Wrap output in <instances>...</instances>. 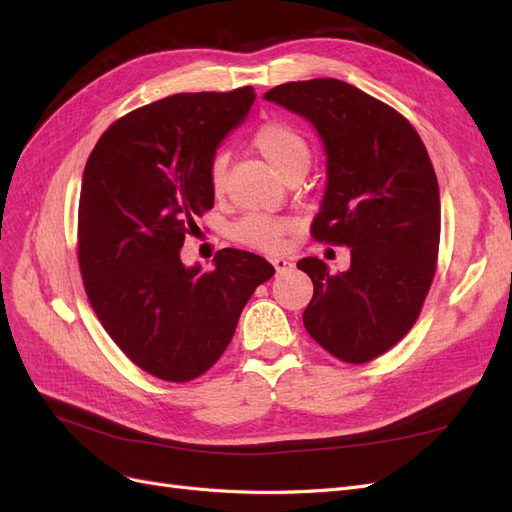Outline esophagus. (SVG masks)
I'll use <instances>...</instances> for the list:
<instances>
[{"label":"esophagus","mask_w":512,"mask_h":512,"mask_svg":"<svg viewBox=\"0 0 512 512\" xmlns=\"http://www.w3.org/2000/svg\"><path fill=\"white\" fill-rule=\"evenodd\" d=\"M271 265L275 267V271H277V273H280V271H286V269H290V267H292V258L273 256V258H271Z\"/></svg>","instance_id":"esophagus-1"}]
</instances>
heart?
<instances>
[{"label": "heart", "mask_w": 512, "mask_h": 512, "mask_svg": "<svg viewBox=\"0 0 512 512\" xmlns=\"http://www.w3.org/2000/svg\"><path fill=\"white\" fill-rule=\"evenodd\" d=\"M254 147L284 179L301 168H307L309 158H312L305 136L297 128L282 121H269L265 126H260L254 134ZM226 166L228 158L222 151L215 153L209 162V185L213 194H222L224 190ZM288 228L290 224L286 220L252 213L232 226V237L239 243L256 247V250L277 252L284 245Z\"/></svg>", "instance_id": "1"}]
</instances>
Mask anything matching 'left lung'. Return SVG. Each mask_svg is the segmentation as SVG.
<instances>
[{"instance_id":"left-lung-1","label":"left lung","mask_w":512,"mask_h":512,"mask_svg":"<svg viewBox=\"0 0 512 512\" xmlns=\"http://www.w3.org/2000/svg\"><path fill=\"white\" fill-rule=\"evenodd\" d=\"M265 100L322 138L327 190L312 237L350 247L344 273L316 256L297 262L314 282L305 329L339 361H374L412 329L436 273L440 190L429 153L404 115L344 81L284 83Z\"/></svg>"}]
</instances>
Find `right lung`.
<instances>
[{"label": "right lung", "instance_id": "right-lung-1", "mask_svg": "<svg viewBox=\"0 0 512 512\" xmlns=\"http://www.w3.org/2000/svg\"><path fill=\"white\" fill-rule=\"evenodd\" d=\"M256 94H177L117 119L85 164L79 267L102 327L128 359L188 382L220 359L241 309L273 277L252 252L220 250L215 269L181 262L196 218L213 207L209 162Z\"/></svg>", "mask_w": 512, "mask_h": 512}]
</instances>
